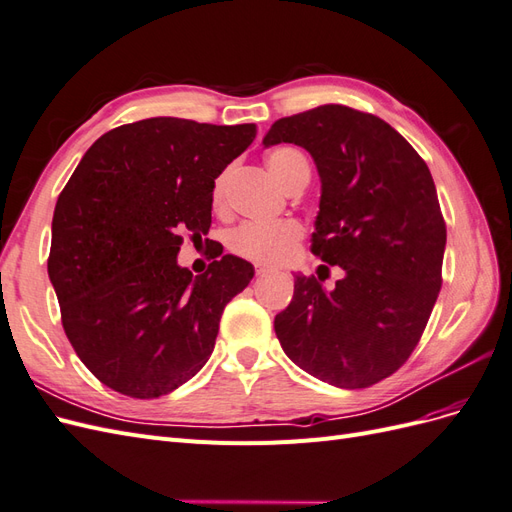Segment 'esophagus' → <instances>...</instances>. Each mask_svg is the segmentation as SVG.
Masks as SVG:
<instances>
[{
  "label": "esophagus",
  "mask_w": 512,
  "mask_h": 512,
  "mask_svg": "<svg viewBox=\"0 0 512 512\" xmlns=\"http://www.w3.org/2000/svg\"><path fill=\"white\" fill-rule=\"evenodd\" d=\"M273 269L271 267H267V265H256V275L258 277H262V275H269Z\"/></svg>",
  "instance_id": "obj_1"
}]
</instances>
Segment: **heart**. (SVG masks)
Listing matches in <instances>:
<instances>
[{"label":"heart","mask_w":512,"mask_h":512,"mask_svg":"<svg viewBox=\"0 0 512 512\" xmlns=\"http://www.w3.org/2000/svg\"><path fill=\"white\" fill-rule=\"evenodd\" d=\"M267 166L286 188L307 183L309 164L294 147H275L267 153ZM230 170H222L211 185V205L215 211L226 209V185ZM303 237V226L297 220L277 222H245L230 235V252L260 265H282L297 252Z\"/></svg>","instance_id":"heart-1"}]
</instances>
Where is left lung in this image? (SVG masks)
<instances>
[{
    "label": "left lung",
    "mask_w": 512,
    "mask_h": 512,
    "mask_svg": "<svg viewBox=\"0 0 512 512\" xmlns=\"http://www.w3.org/2000/svg\"><path fill=\"white\" fill-rule=\"evenodd\" d=\"M262 143L312 153L322 181L312 254L346 273L331 292L297 275L275 316L284 352L339 389L389 378L410 359L442 286L446 224L425 160L389 123L342 104L277 119Z\"/></svg>",
    "instance_id": "1"
}]
</instances>
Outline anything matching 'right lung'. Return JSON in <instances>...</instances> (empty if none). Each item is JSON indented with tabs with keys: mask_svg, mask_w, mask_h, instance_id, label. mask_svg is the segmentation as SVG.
Returning a JSON list of instances; mask_svg holds the SVG:
<instances>
[{
	"mask_svg": "<svg viewBox=\"0 0 512 512\" xmlns=\"http://www.w3.org/2000/svg\"><path fill=\"white\" fill-rule=\"evenodd\" d=\"M254 138V123H126L61 190L49 277L74 352L108 389L162 397L209 361L224 307L254 269L226 254L194 277L177 254L183 232L207 235L211 185Z\"/></svg>",
	"mask_w": 512,
	"mask_h": 512,
	"instance_id": "right-lung-1",
	"label": "right lung"
}]
</instances>
